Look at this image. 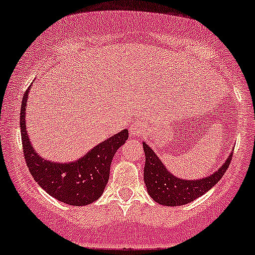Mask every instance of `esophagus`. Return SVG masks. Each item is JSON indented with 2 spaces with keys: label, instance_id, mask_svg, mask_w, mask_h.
Wrapping results in <instances>:
<instances>
[{
  "label": "esophagus",
  "instance_id": "esophagus-1",
  "mask_svg": "<svg viewBox=\"0 0 255 255\" xmlns=\"http://www.w3.org/2000/svg\"><path fill=\"white\" fill-rule=\"evenodd\" d=\"M145 132V127L143 123H136L131 127V136L132 137H139Z\"/></svg>",
  "mask_w": 255,
  "mask_h": 255
}]
</instances>
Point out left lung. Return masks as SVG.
I'll use <instances>...</instances> for the list:
<instances>
[{
	"mask_svg": "<svg viewBox=\"0 0 255 255\" xmlns=\"http://www.w3.org/2000/svg\"><path fill=\"white\" fill-rule=\"evenodd\" d=\"M145 152L144 182L150 197L163 206H183L202 196L212 189L225 175L231 164L233 153L227 157L219 170L200 180H182L168 171L161 159L145 142H143Z\"/></svg>",
	"mask_w": 255,
	"mask_h": 255,
	"instance_id": "left-lung-1",
	"label": "left lung"
}]
</instances>
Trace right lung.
<instances>
[{
  "label": "right lung",
  "instance_id": "add662e5",
  "mask_svg": "<svg viewBox=\"0 0 255 255\" xmlns=\"http://www.w3.org/2000/svg\"><path fill=\"white\" fill-rule=\"evenodd\" d=\"M30 89V87H29ZM29 89L22 98L20 128L27 166L33 178L46 193L70 206H86L102 196L110 177L115 153L128 137L123 130L90 150L78 161L51 162L39 156L29 142L26 130V106Z\"/></svg>",
  "mask_w": 255,
  "mask_h": 255
}]
</instances>
